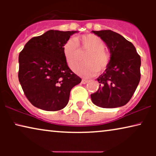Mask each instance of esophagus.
Segmentation results:
<instances>
[{
  "label": "esophagus",
  "mask_w": 156,
  "mask_h": 156,
  "mask_svg": "<svg viewBox=\"0 0 156 156\" xmlns=\"http://www.w3.org/2000/svg\"><path fill=\"white\" fill-rule=\"evenodd\" d=\"M82 84H87V83H88V80H82Z\"/></svg>",
  "instance_id": "34e87169"
}]
</instances>
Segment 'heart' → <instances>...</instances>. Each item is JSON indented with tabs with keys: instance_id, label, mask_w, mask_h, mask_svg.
I'll return each instance as SVG.
<instances>
[{
	"instance_id": "heart-1",
	"label": "heart",
	"mask_w": 156,
	"mask_h": 156,
	"mask_svg": "<svg viewBox=\"0 0 156 156\" xmlns=\"http://www.w3.org/2000/svg\"><path fill=\"white\" fill-rule=\"evenodd\" d=\"M88 52L84 58V65H77L72 67L76 74L83 77H91L97 72H102L107 68L110 62V55L104 50V43L101 38L93 34H87L70 38L63 45V55L68 65L72 67L78 61L80 51Z\"/></svg>"
}]
</instances>
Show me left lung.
Masks as SVG:
<instances>
[{
    "label": "left lung",
    "instance_id": "obj_1",
    "mask_svg": "<svg viewBox=\"0 0 156 156\" xmlns=\"http://www.w3.org/2000/svg\"><path fill=\"white\" fill-rule=\"evenodd\" d=\"M105 42L110 52V62L97 80L99 88L91 94V101L101 108H116L126 104L140 79V57L136 48L114 31H91Z\"/></svg>",
    "mask_w": 156,
    "mask_h": 156
}]
</instances>
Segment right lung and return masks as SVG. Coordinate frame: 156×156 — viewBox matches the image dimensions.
<instances>
[{
	"label": "right lung",
	"mask_w": 156,
	"mask_h": 156,
	"mask_svg": "<svg viewBox=\"0 0 156 156\" xmlns=\"http://www.w3.org/2000/svg\"><path fill=\"white\" fill-rule=\"evenodd\" d=\"M76 33L50 30L31 38L19 54V82L35 107L50 112L62 109L71 89L82 81L68 67L62 50Z\"/></svg>",
	"instance_id": "add662e5"
}]
</instances>
